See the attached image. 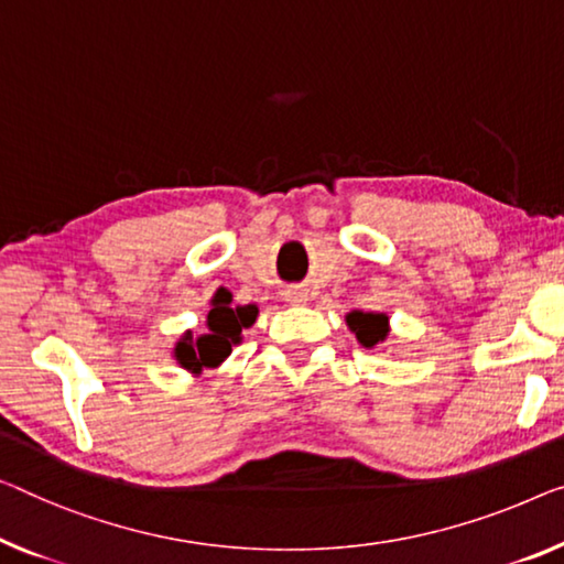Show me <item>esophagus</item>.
<instances>
[{"instance_id": "34e87169", "label": "esophagus", "mask_w": 564, "mask_h": 564, "mask_svg": "<svg viewBox=\"0 0 564 564\" xmlns=\"http://www.w3.org/2000/svg\"><path fill=\"white\" fill-rule=\"evenodd\" d=\"M289 301H293V304H304V301H306L304 289H291L289 291Z\"/></svg>"}]
</instances>
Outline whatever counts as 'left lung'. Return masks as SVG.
I'll use <instances>...</instances> for the list:
<instances>
[{"instance_id":"obj_1","label":"left lung","mask_w":564,"mask_h":564,"mask_svg":"<svg viewBox=\"0 0 564 564\" xmlns=\"http://www.w3.org/2000/svg\"><path fill=\"white\" fill-rule=\"evenodd\" d=\"M347 322L365 347H375L377 341H382L388 336V316L382 314H362V311H355V314L347 316Z\"/></svg>"}]
</instances>
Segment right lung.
Listing matches in <instances>:
<instances>
[{
  "label": "right lung",
  "instance_id": "add662e5",
  "mask_svg": "<svg viewBox=\"0 0 564 564\" xmlns=\"http://www.w3.org/2000/svg\"><path fill=\"white\" fill-rule=\"evenodd\" d=\"M256 306H230V299L217 296L213 311L207 314V334L199 339L184 336L176 344L174 355L184 369L199 372L202 367H217L232 351V344L240 341L242 329L256 322Z\"/></svg>",
  "mask_w": 564,
  "mask_h": 564
}]
</instances>
